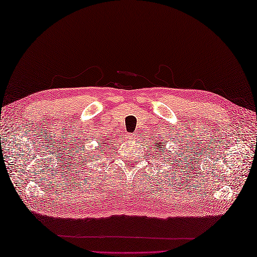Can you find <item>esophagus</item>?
I'll return each mask as SVG.
<instances>
[{"mask_svg": "<svg viewBox=\"0 0 257 257\" xmlns=\"http://www.w3.org/2000/svg\"><path fill=\"white\" fill-rule=\"evenodd\" d=\"M136 138H137V136H136V134H134V133L127 134V139H132V140H133V139H136Z\"/></svg>", "mask_w": 257, "mask_h": 257, "instance_id": "esophagus-1", "label": "esophagus"}]
</instances>
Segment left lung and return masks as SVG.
Masks as SVG:
<instances>
[{
  "mask_svg": "<svg viewBox=\"0 0 257 257\" xmlns=\"http://www.w3.org/2000/svg\"><path fill=\"white\" fill-rule=\"evenodd\" d=\"M154 146L157 148V150H159V152H160V156H163V152H164V145H163V141L161 140H156L155 142H154ZM166 151H168L167 149H166ZM157 158V157H156ZM165 163H166V160H165Z\"/></svg>",
  "mask_w": 257,
  "mask_h": 257,
  "instance_id": "left-lung-1",
  "label": "left lung"
}]
</instances>
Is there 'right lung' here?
<instances>
[{
	"label": "right lung",
	"instance_id": "right-lung-1",
	"mask_svg": "<svg viewBox=\"0 0 257 257\" xmlns=\"http://www.w3.org/2000/svg\"><path fill=\"white\" fill-rule=\"evenodd\" d=\"M106 140H107V139H106ZM106 140H99V142H98V148H96V150H98L99 152L105 151V150L107 149L108 145H109V143H108Z\"/></svg>",
	"mask_w": 257,
	"mask_h": 257
}]
</instances>
